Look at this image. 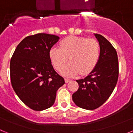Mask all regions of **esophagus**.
I'll list each match as a JSON object with an SVG mask.
<instances>
[{"instance_id": "esophagus-1", "label": "esophagus", "mask_w": 133, "mask_h": 133, "mask_svg": "<svg viewBox=\"0 0 133 133\" xmlns=\"http://www.w3.org/2000/svg\"><path fill=\"white\" fill-rule=\"evenodd\" d=\"M64 81H65V83H69V82H70V81H71V80L69 79V78H64Z\"/></svg>"}]
</instances>
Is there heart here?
Returning a JSON list of instances; mask_svg holds the SVG:
<instances>
[{"instance_id":"1","label":"heart","mask_w":133,"mask_h":133,"mask_svg":"<svg viewBox=\"0 0 133 133\" xmlns=\"http://www.w3.org/2000/svg\"><path fill=\"white\" fill-rule=\"evenodd\" d=\"M100 44L94 38L70 36L60 43V47L53 46L49 51L50 61L56 70H62L68 60L70 63L61 72L65 76H74L80 72L89 74L95 69L100 57Z\"/></svg>"}]
</instances>
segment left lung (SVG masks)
I'll list each match as a JSON object with an SVG mask.
<instances>
[{
	"instance_id": "left-lung-1",
	"label": "left lung",
	"mask_w": 133,
	"mask_h": 133,
	"mask_svg": "<svg viewBox=\"0 0 133 133\" xmlns=\"http://www.w3.org/2000/svg\"><path fill=\"white\" fill-rule=\"evenodd\" d=\"M100 44V57L95 69L83 79L77 80L78 89L72 101L78 107L94 110L106 102L117 84L118 61L117 51L104 36L95 34Z\"/></svg>"
}]
</instances>
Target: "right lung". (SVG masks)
<instances>
[{"instance_id":"obj_1","label":"right lung","mask_w":133,"mask_h":133,"mask_svg":"<svg viewBox=\"0 0 133 133\" xmlns=\"http://www.w3.org/2000/svg\"><path fill=\"white\" fill-rule=\"evenodd\" d=\"M58 36L38 33L26 36L18 44L10 63V81L20 99L36 111L52 107L56 91L64 80L53 69L49 51Z\"/></svg>"}]
</instances>
